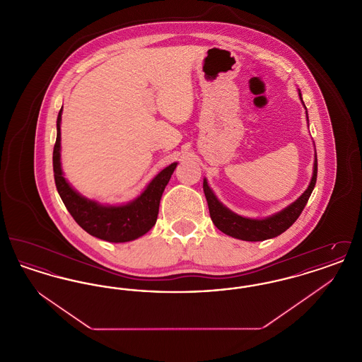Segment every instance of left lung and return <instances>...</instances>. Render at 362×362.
Here are the masks:
<instances>
[{
  "label": "left lung",
  "mask_w": 362,
  "mask_h": 362,
  "mask_svg": "<svg viewBox=\"0 0 362 362\" xmlns=\"http://www.w3.org/2000/svg\"><path fill=\"white\" fill-rule=\"evenodd\" d=\"M300 98H301V93H300ZM316 177H317V157L315 158L312 180L305 192L296 202H293L291 206L284 209L282 211L276 213L272 217H267L264 220L244 218L241 216L232 213L216 198L213 191L207 186L206 180H204V192L206 197L210 218L213 224L216 225L221 232L235 239L262 241L276 238L278 235L284 233L288 228H291L294 224V221L300 217L316 185Z\"/></svg>",
  "instance_id": "obj_1"
}]
</instances>
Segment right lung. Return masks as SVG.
<instances>
[{"label": "right lung", "mask_w": 362, "mask_h": 362, "mask_svg": "<svg viewBox=\"0 0 362 362\" xmlns=\"http://www.w3.org/2000/svg\"><path fill=\"white\" fill-rule=\"evenodd\" d=\"M61 114L57 118V139L52 152L54 180L58 194L74 221L89 235L110 241L124 243L145 235L156 224L163 191L168 185L177 163H173L156 176L136 201L122 206H103L89 201L71 189L61 170Z\"/></svg>", "instance_id": "1"}]
</instances>
